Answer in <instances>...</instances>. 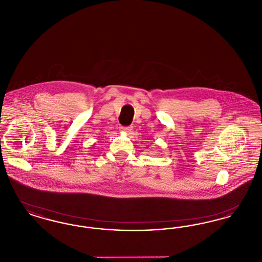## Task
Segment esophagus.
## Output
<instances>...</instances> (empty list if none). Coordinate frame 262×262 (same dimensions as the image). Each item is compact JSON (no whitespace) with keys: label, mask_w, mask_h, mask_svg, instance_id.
<instances>
[{"label":"esophagus","mask_w":262,"mask_h":262,"mask_svg":"<svg viewBox=\"0 0 262 262\" xmlns=\"http://www.w3.org/2000/svg\"><path fill=\"white\" fill-rule=\"evenodd\" d=\"M133 129V126H123L121 127V130L124 133H130Z\"/></svg>","instance_id":"obj_1"}]
</instances>
